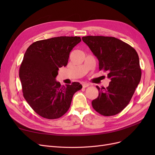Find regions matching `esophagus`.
Here are the masks:
<instances>
[{
    "instance_id": "obj_1",
    "label": "esophagus",
    "mask_w": 155,
    "mask_h": 155,
    "mask_svg": "<svg viewBox=\"0 0 155 155\" xmlns=\"http://www.w3.org/2000/svg\"><path fill=\"white\" fill-rule=\"evenodd\" d=\"M82 86H83V88H86V87H88L89 86V85H88V83H84L82 84Z\"/></svg>"
}]
</instances>
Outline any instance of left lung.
<instances>
[{
  "label": "left lung",
  "instance_id": "left-lung-1",
  "mask_svg": "<svg viewBox=\"0 0 155 155\" xmlns=\"http://www.w3.org/2000/svg\"><path fill=\"white\" fill-rule=\"evenodd\" d=\"M82 40L99 61L100 70L108 72L109 85L100 88L99 96L92 101L96 112L105 116L123 110L132 98L142 76L137 51L113 37L86 36Z\"/></svg>",
  "mask_w": 155,
  "mask_h": 155
}]
</instances>
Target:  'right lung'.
Masks as SVG:
<instances>
[{"label": "right lung", "instance_id": "add662e5", "mask_svg": "<svg viewBox=\"0 0 155 155\" xmlns=\"http://www.w3.org/2000/svg\"><path fill=\"white\" fill-rule=\"evenodd\" d=\"M81 41L79 37L61 36L37 41L27 48L19 68L23 96L37 114L54 120L69 109L78 82L61 86L55 81L59 68L66 67L70 52Z\"/></svg>", "mask_w": 155, "mask_h": 155}]
</instances>
